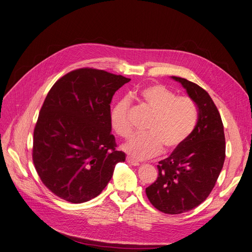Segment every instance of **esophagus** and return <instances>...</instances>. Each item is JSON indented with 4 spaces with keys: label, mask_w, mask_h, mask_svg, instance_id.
I'll list each match as a JSON object with an SVG mask.
<instances>
[{
    "label": "esophagus",
    "mask_w": 252,
    "mask_h": 252,
    "mask_svg": "<svg viewBox=\"0 0 252 252\" xmlns=\"http://www.w3.org/2000/svg\"><path fill=\"white\" fill-rule=\"evenodd\" d=\"M126 160L132 166H139V162L137 160H135L133 158H131V157H127Z\"/></svg>",
    "instance_id": "1"
}]
</instances>
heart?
<instances>
[{
	"label": "heart",
	"instance_id": "1",
	"mask_svg": "<svg viewBox=\"0 0 252 252\" xmlns=\"http://www.w3.org/2000/svg\"><path fill=\"white\" fill-rule=\"evenodd\" d=\"M137 99L154 115L146 128V134L132 135L122 150L136 159L157 157L161 150L172 152L178 149L194 130L197 122L195 103L187 96H177L164 85L155 84L142 88ZM130 100L123 97L116 102L111 113V124L122 137L130 135Z\"/></svg>",
	"mask_w": 252,
	"mask_h": 252
}]
</instances>
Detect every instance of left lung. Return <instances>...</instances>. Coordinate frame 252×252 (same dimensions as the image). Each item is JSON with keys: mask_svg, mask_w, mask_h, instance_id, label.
<instances>
[{"mask_svg": "<svg viewBox=\"0 0 252 252\" xmlns=\"http://www.w3.org/2000/svg\"><path fill=\"white\" fill-rule=\"evenodd\" d=\"M195 102L198 119L187 140L159 160L158 179L145 189L157 210L169 215L186 213L210 195L226 157L224 126L210 94L185 78L172 76Z\"/></svg>", "mask_w": 252, "mask_h": 252, "instance_id": "obj_1", "label": "left lung"}]
</instances>
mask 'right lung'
Wrapping results in <instances>:
<instances>
[{
    "label": "right lung",
    "mask_w": 252,
    "mask_h": 252,
    "mask_svg": "<svg viewBox=\"0 0 252 252\" xmlns=\"http://www.w3.org/2000/svg\"><path fill=\"white\" fill-rule=\"evenodd\" d=\"M131 79L103 70L71 71L51 88L33 132L32 159L40 180L60 198L96 197L125 161L112 134L111 101Z\"/></svg>",
    "instance_id": "right-lung-1"
}]
</instances>
